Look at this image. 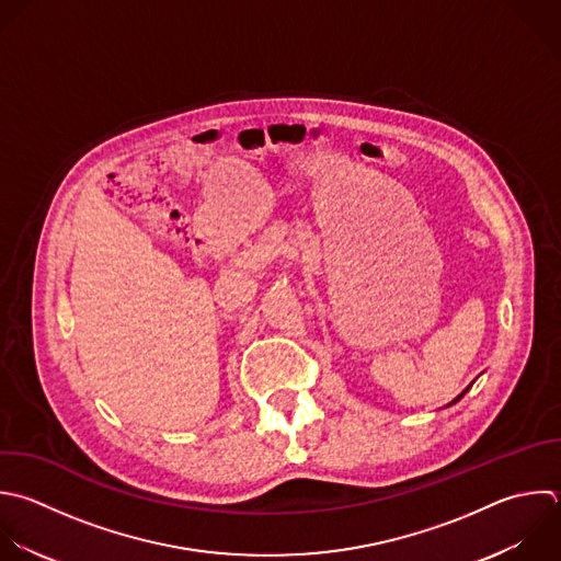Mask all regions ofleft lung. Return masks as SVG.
Instances as JSON below:
<instances>
[{
  "instance_id": "8db88e82",
  "label": "left lung",
  "mask_w": 561,
  "mask_h": 561,
  "mask_svg": "<svg viewBox=\"0 0 561 561\" xmlns=\"http://www.w3.org/2000/svg\"><path fill=\"white\" fill-rule=\"evenodd\" d=\"M469 388H471V383H469V386H467V388H465V390H462V392H460V394H458V397H456V399H454V401H449V403H447V405H454V403H456V401H460V399H462V397H465V392H467V390H469Z\"/></svg>"
}]
</instances>
